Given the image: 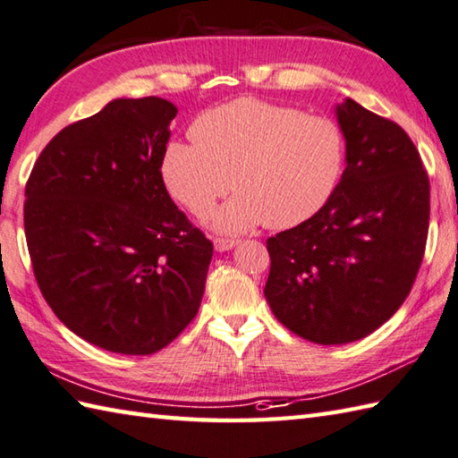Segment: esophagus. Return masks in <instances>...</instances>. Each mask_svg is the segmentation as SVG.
Returning a JSON list of instances; mask_svg holds the SVG:
<instances>
[{
  "label": "esophagus",
  "instance_id": "esophagus-1",
  "mask_svg": "<svg viewBox=\"0 0 458 458\" xmlns=\"http://www.w3.org/2000/svg\"><path fill=\"white\" fill-rule=\"evenodd\" d=\"M237 239H223V237H219V239H216V250H219V253H225V250H231L233 247L237 245Z\"/></svg>",
  "mask_w": 458,
  "mask_h": 458
}]
</instances>
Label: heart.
<instances>
[{
	"mask_svg": "<svg viewBox=\"0 0 458 458\" xmlns=\"http://www.w3.org/2000/svg\"><path fill=\"white\" fill-rule=\"evenodd\" d=\"M190 136L193 144L165 148V188L191 216L205 217L233 183L237 195L211 217L223 233L259 223L286 229L310 219L330 199L346 162L335 120L259 98L205 110Z\"/></svg>",
	"mask_w": 458,
	"mask_h": 458,
	"instance_id": "heart-1",
	"label": "heart"
}]
</instances>
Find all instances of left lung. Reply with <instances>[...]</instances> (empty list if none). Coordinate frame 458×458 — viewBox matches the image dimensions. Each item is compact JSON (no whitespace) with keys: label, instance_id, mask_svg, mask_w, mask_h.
<instances>
[{"label":"left lung","instance_id":"left-lung-1","mask_svg":"<svg viewBox=\"0 0 458 458\" xmlns=\"http://www.w3.org/2000/svg\"><path fill=\"white\" fill-rule=\"evenodd\" d=\"M346 170L330 199L267 241L265 296L288 330L322 346L366 338L403 304L425 255L428 175L399 124L335 106Z\"/></svg>","mask_w":458,"mask_h":458}]
</instances>
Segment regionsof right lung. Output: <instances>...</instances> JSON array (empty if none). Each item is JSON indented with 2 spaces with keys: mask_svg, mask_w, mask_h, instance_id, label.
Instances as JSON below:
<instances>
[{
  "mask_svg": "<svg viewBox=\"0 0 458 458\" xmlns=\"http://www.w3.org/2000/svg\"><path fill=\"white\" fill-rule=\"evenodd\" d=\"M175 114L157 97L112 100L63 128L25 185V239L47 304L82 340L126 356L183 332L213 257L164 185Z\"/></svg>",
  "mask_w": 458,
  "mask_h": 458,
  "instance_id": "right-lung-1",
  "label": "right lung"
}]
</instances>
